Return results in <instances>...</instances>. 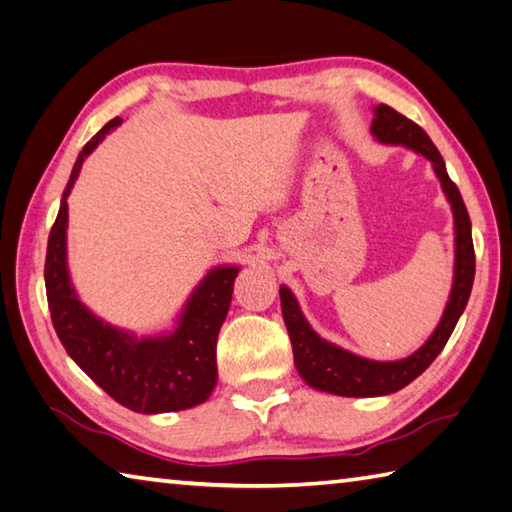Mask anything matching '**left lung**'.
<instances>
[{
	"label": "left lung",
	"mask_w": 512,
	"mask_h": 512,
	"mask_svg": "<svg viewBox=\"0 0 512 512\" xmlns=\"http://www.w3.org/2000/svg\"><path fill=\"white\" fill-rule=\"evenodd\" d=\"M374 123H371V134H374L380 143L392 145H405L412 147L414 152L423 154L434 165V172L439 176L443 185V192L448 201L452 203L454 212V284L448 306H445L443 318L439 327L434 329L430 340L414 351L410 358L396 360V362H376L367 360L353 353L340 349L331 342L322 340L315 333L309 322L297 306L293 293L286 286L280 288L282 300V315L284 324L288 329V338L293 345V360L300 376L320 392L338 394V396H385L394 394L405 385H410L414 378H418L423 371L432 365L434 358L443 351L445 342L450 340L454 327L461 318L463 309H466L468 297L472 291V282H475V246H472V226L466 210V203L461 199V192L445 170L443 156L436 150V145L430 141L421 127L414 120L398 114L396 109L389 105H378L374 109Z\"/></svg>",
	"instance_id": "left-lung-1"
}]
</instances>
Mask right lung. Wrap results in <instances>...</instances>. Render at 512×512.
<instances>
[{
  "label": "right lung",
  "instance_id": "obj_1",
  "mask_svg": "<svg viewBox=\"0 0 512 512\" xmlns=\"http://www.w3.org/2000/svg\"><path fill=\"white\" fill-rule=\"evenodd\" d=\"M118 125L120 118L109 120L82 147L51 228L44 282L53 329L76 365L127 410L143 414L188 410L208 401L217 385V336L230 309L239 268L219 266L210 271L188 300L176 331L143 340L109 327L89 313L69 282L67 197L82 161Z\"/></svg>",
  "mask_w": 512,
  "mask_h": 512
}]
</instances>
